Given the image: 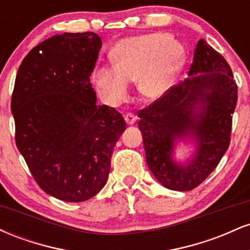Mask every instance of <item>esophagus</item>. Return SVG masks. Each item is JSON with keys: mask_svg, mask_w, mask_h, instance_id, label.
I'll list each match as a JSON object with an SVG mask.
<instances>
[{"mask_svg": "<svg viewBox=\"0 0 250 250\" xmlns=\"http://www.w3.org/2000/svg\"><path fill=\"white\" fill-rule=\"evenodd\" d=\"M125 122H127V125H133L134 123L136 122V116H135L134 114L128 113V114H125Z\"/></svg>", "mask_w": 250, "mask_h": 250, "instance_id": "1", "label": "esophagus"}]
</instances>
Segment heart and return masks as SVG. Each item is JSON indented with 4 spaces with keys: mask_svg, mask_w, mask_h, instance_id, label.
<instances>
[{
    "mask_svg": "<svg viewBox=\"0 0 250 250\" xmlns=\"http://www.w3.org/2000/svg\"><path fill=\"white\" fill-rule=\"evenodd\" d=\"M114 69L99 68L91 75L96 90L108 103L120 105L128 97V83L135 82L146 102L167 94L185 61V51L166 34H146L121 40L110 55Z\"/></svg>",
    "mask_w": 250,
    "mask_h": 250,
    "instance_id": "obj_1",
    "label": "heart"
}]
</instances>
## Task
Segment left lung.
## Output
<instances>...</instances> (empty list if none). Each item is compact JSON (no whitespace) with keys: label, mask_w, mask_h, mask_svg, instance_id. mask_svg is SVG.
Segmentation results:
<instances>
[{"label":"left lung","mask_w":250,"mask_h":250,"mask_svg":"<svg viewBox=\"0 0 250 250\" xmlns=\"http://www.w3.org/2000/svg\"><path fill=\"white\" fill-rule=\"evenodd\" d=\"M188 76L137 115L149 169L163 187L177 191L196 188L219 165L230 143L237 101L230 67L203 39ZM180 142L195 146L185 163L174 159Z\"/></svg>","instance_id":"8db88e82"}]
</instances>
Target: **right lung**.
<instances>
[{"instance_id": "right-lung-1", "label": "right lung", "mask_w": 250, "mask_h": 250, "mask_svg": "<svg viewBox=\"0 0 250 250\" xmlns=\"http://www.w3.org/2000/svg\"><path fill=\"white\" fill-rule=\"evenodd\" d=\"M101 47L90 31L54 35L17 70L11 97L17 149L42 190L65 202L87 201L104 187L125 129L115 108L96 104L90 75Z\"/></svg>"}]
</instances>
